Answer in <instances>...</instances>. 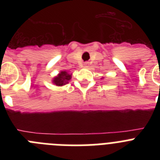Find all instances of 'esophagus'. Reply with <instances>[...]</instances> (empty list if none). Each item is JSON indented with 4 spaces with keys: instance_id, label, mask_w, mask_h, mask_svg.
Instances as JSON below:
<instances>
[{
    "instance_id": "34e87169",
    "label": "esophagus",
    "mask_w": 160,
    "mask_h": 160,
    "mask_svg": "<svg viewBox=\"0 0 160 160\" xmlns=\"http://www.w3.org/2000/svg\"><path fill=\"white\" fill-rule=\"evenodd\" d=\"M85 65H86V66H87V65H88V63L86 62V63H85Z\"/></svg>"
}]
</instances>
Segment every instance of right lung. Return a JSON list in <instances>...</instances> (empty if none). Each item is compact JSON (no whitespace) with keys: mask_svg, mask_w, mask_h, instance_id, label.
I'll use <instances>...</instances> for the list:
<instances>
[{"mask_svg":"<svg viewBox=\"0 0 160 160\" xmlns=\"http://www.w3.org/2000/svg\"><path fill=\"white\" fill-rule=\"evenodd\" d=\"M71 73H68L67 71H61L55 78L53 79V83L56 86L62 87L67 84L71 79Z\"/></svg>","mask_w":160,"mask_h":160,"instance_id":"obj_1","label":"right lung"}]
</instances>
